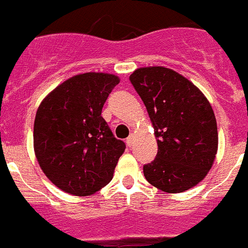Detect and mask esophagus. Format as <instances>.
Wrapping results in <instances>:
<instances>
[{
	"label": "esophagus",
	"instance_id": "34e87169",
	"mask_svg": "<svg viewBox=\"0 0 248 248\" xmlns=\"http://www.w3.org/2000/svg\"><path fill=\"white\" fill-rule=\"evenodd\" d=\"M126 145H128V146L129 147H131V146H133V144H134V135H130V136H129V138H128V139H126Z\"/></svg>",
	"mask_w": 248,
	"mask_h": 248
}]
</instances>
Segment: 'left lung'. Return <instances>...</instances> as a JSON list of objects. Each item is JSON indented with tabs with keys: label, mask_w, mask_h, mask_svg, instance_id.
<instances>
[{
	"label": "left lung",
	"mask_w": 248,
	"mask_h": 248,
	"mask_svg": "<svg viewBox=\"0 0 248 248\" xmlns=\"http://www.w3.org/2000/svg\"><path fill=\"white\" fill-rule=\"evenodd\" d=\"M129 79L157 139V155L144 166L145 178L167 193L197 186L212 169L217 150V119L208 99L186 77L162 66L138 69Z\"/></svg>",
	"instance_id": "1"
}]
</instances>
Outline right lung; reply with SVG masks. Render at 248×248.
Segmentation results:
<instances>
[{"mask_svg": "<svg viewBox=\"0 0 248 248\" xmlns=\"http://www.w3.org/2000/svg\"><path fill=\"white\" fill-rule=\"evenodd\" d=\"M118 83L110 74L77 75L49 93L36 110V160L63 192L91 195L112 179L125 144L114 138L101 114Z\"/></svg>", "mask_w": 248, "mask_h": 248, "instance_id": "1", "label": "right lung"}]
</instances>
